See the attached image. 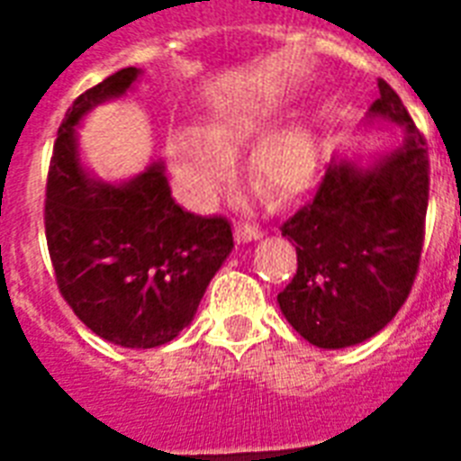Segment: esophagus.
<instances>
[{"instance_id": "1", "label": "esophagus", "mask_w": 461, "mask_h": 461, "mask_svg": "<svg viewBox=\"0 0 461 461\" xmlns=\"http://www.w3.org/2000/svg\"><path fill=\"white\" fill-rule=\"evenodd\" d=\"M234 237H237V241H241V244H246V241H256V239H260V230L258 227H251V224H237Z\"/></svg>"}]
</instances>
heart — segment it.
Here are the masks:
<instances>
[{"label": "heart", "mask_w": 461, "mask_h": 461, "mask_svg": "<svg viewBox=\"0 0 461 461\" xmlns=\"http://www.w3.org/2000/svg\"><path fill=\"white\" fill-rule=\"evenodd\" d=\"M273 129V114L260 104H244L222 112L195 133H174L167 140V159L179 191L195 210H205L231 179L241 150L258 143ZM318 150L303 129L267 136L251 155L249 176L273 203H289L313 186Z\"/></svg>", "instance_id": "b5f03b06"}]
</instances>
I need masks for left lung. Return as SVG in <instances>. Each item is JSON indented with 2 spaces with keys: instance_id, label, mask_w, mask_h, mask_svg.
<instances>
[{
  "instance_id": "left-lung-1",
  "label": "left lung",
  "mask_w": 461,
  "mask_h": 461,
  "mask_svg": "<svg viewBox=\"0 0 461 461\" xmlns=\"http://www.w3.org/2000/svg\"><path fill=\"white\" fill-rule=\"evenodd\" d=\"M378 90L368 119L400 126V146L371 165L332 159L313 201L280 227L299 267L277 302L289 325L321 349L378 335L407 302L421 260L429 148L400 95L383 78Z\"/></svg>"
}]
</instances>
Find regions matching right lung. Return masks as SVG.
Wrapping results in <instances>:
<instances>
[{"mask_svg":"<svg viewBox=\"0 0 461 461\" xmlns=\"http://www.w3.org/2000/svg\"><path fill=\"white\" fill-rule=\"evenodd\" d=\"M139 76L122 68L68 107L47 174L45 234L57 287L78 321L112 344L153 349L194 321L234 239L224 217L194 215L174 201L162 162L122 184L81 167V119Z\"/></svg>","mask_w":461,"mask_h":461,"instance_id":"right-lung-1","label":"right lung"}]
</instances>
